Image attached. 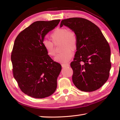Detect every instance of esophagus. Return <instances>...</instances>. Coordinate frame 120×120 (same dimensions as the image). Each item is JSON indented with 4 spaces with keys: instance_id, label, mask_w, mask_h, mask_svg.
<instances>
[{
    "instance_id": "esophagus-1",
    "label": "esophagus",
    "mask_w": 120,
    "mask_h": 120,
    "mask_svg": "<svg viewBox=\"0 0 120 120\" xmlns=\"http://www.w3.org/2000/svg\"><path fill=\"white\" fill-rule=\"evenodd\" d=\"M61 66L63 68L68 67H69V64H61Z\"/></svg>"
}]
</instances>
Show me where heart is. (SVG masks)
<instances>
[{"label": "heart", "mask_w": 120, "mask_h": 120, "mask_svg": "<svg viewBox=\"0 0 120 120\" xmlns=\"http://www.w3.org/2000/svg\"><path fill=\"white\" fill-rule=\"evenodd\" d=\"M52 42L44 40L43 46L50 56H54L56 50L54 44L61 42L60 49L62 50L56 56L54 60L60 63H66L69 61L72 56V51H75L77 46V38L76 34L66 28H56L50 35Z\"/></svg>", "instance_id": "b5f03b06"}]
</instances>
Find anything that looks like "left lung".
Instances as JSON below:
<instances>
[{"label":"left lung","mask_w":120,"mask_h":120,"mask_svg":"<svg viewBox=\"0 0 120 120\" xmlns=\"http://www.w3.org/2000/svg\"><path fill=\"white\" fill-rule=\"evenodd\" d=\"M63 25L74 32L77 38V51L70 64L73 83L84 92L97 90L109 77L111 63L108 42L98 26L86 19H63L60 27Z\"/></svg>","instance_id":"obj_1"}]
</instances>
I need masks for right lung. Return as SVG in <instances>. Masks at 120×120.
<instances>
[{
    "label": "right lung",
    "mask_w": 120,
    "mask_h": 120,
    "mask_svg": "<svg viewBox=\"0 0 120 120\" xmlns=\"http://www.w3.org/2000/svg\"><path fill=\"white\" fill-rule=\"evenodd\" d=\"M60 21L34 22L14 42L11 55L14 77L22 92L33 98L48 97L56 89L61 66L50 57L42 42Z\"/></svg>",
    "instance_id": "add662e5"
}]
</instances>
